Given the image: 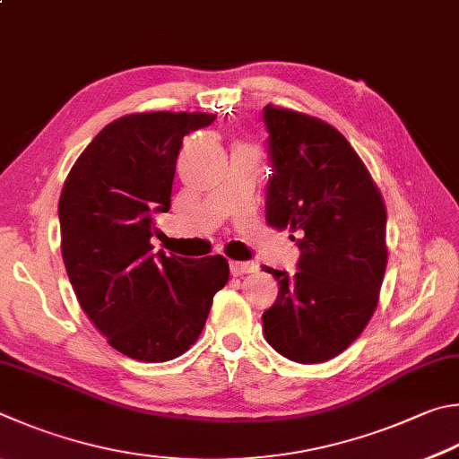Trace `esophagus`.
<instances>
[{
  "mask_svg": "<svg viewBox=\"0 0 459 459\" xmlns=\"http://www.w3.org/2000/svg\"><path fill=\"white\" fill-rule=\"evenodd\" d=\"M258 264L256 263H240V261H232L230 263V273L235 277H240V274H248V273H256Z\"/></svg>",
  "mask_w": 459,
  "mask_h": 459,
  "instance_id": "esophagus-1",
  "label": "esophagus"
}]
</instances>
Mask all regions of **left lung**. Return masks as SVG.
Here are the masks:
<instances>
[{"instance_id":"1","label":"left lung","mask_w":459,"mask_h":459,"mask_svg":"<svg viewBox=\"0 0 459 459\" xmlns=\"http://www.w3.org/2000/svg\"><path fill=\"white\" fill-rule=\"evenodd\" d=\"M266 224L297 232L299 273L263 266L279 297L264 339L297 363L337 357L368 327L387 266V211L368 166L331 124L269 104ZM295 240V237H293Z\"/></svg>"}]
</instances>
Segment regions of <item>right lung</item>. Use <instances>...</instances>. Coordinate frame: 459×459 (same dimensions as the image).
I'll return each instance as SVG.
<instances>
[{
  "label": "right lung",
  "mask_w": 459,
  "mask_h": 459,
  "mask_svg": "<svg viewBox=\"0 0 459 459\" xmlns=\"http://www.w3.org/2000/svg\"><path fill=\"white\" fill-rule=\"evenodd\" d=\"M203 112H138L98 132L64 182L62 258L82 311L116 351L162 363L196 343L229 261L152 253L154 214L169 212L182 138Z\"/></svg>",
  "instance_id": "1"
}]
</instances>
